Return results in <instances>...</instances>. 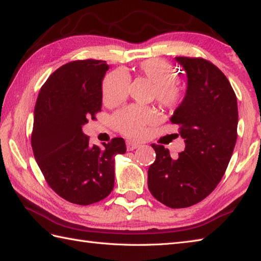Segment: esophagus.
<instances>
[{
    "instance_id": "esophagus-1",
    "label": "esophagus",
    "mask_w": 261,
    "mask_h": 261,
    "mask_svg": "<svg viewBox=\"0 0 261 261\" xmlns=\"http://www.w3.org/2000/svg\"><path fill=\"white\" fill-rule=\"evenodd\" d=\"M139 147H140V143L139 142L131 141V140H127L126 141V149H127V150H135V149L139 148Z\"/></svg>"
}]
</instances>
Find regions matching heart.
Segmentation results:
<instances>
[{
	"label": "heart",
	"mask_w": 261,
	"mask_h": 261,
	"mask_svg": "<svg viewBox=\"0 0 261 261\" xmlns=\"http://www.w3.org/2000/svg\"><path fill=\"white\" fill-rule=\"evenodd\" d=\"M138 73L154 84L153 95L165 108L173 109L178 105L184 91L176 79L175 71L162 60H145L138 66ZM129 76L118 69L105 76L102 86L103 102L115 105L124 101L129 91ZM157 120V112L151 108L130 105L113 115L114 126L121 134L130 138H140L145 135L148 125Z\"/></svg>",
	"instance_id": "obj_1"
}]
</instances>
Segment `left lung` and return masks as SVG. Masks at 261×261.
<instances>
[{
	"label": "left lung",
	"instance_id": "1",
	"mask_svg": "<svg viewBox=\"0 0 261 261\" xmlns=\"http://www.w3.org/2000/svg\"><path fill=\"white\" fill-rule=\"evenodd\" d=\"M186 71V94L170 122L179 125L185 150L171 158L152 145L156 160L148 169L152 196L171 208L201 202L218 186L237 141L238 103L225 75L203 58L176 57Z\"/></svg>",
	"mask_w": 261,
	"mask_h": 261
}]
</instances>
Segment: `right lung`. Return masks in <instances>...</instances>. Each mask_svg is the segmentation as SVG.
<instances>
[{
	"instance_id": "add662e5",
	"label": "right lung",
	"mask_w": 261,
	"mask_h": 261,
	"mask_svg": "<svg viewBox=\"0 0 261 261\" xmlns=\"http://www.w3.org/2000/svg\"><path fill=\"white\" fill-rule=\"evenodd\" d=\"M104 60H75L49 76L39 92L33 113L31 146L41 173L66 201L90 205L114 187L115 156L125 142L114 138L103 147L90 145L82 127L102 108Z\"/></svg>"
}]
</instances>
